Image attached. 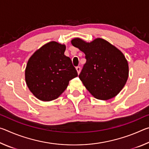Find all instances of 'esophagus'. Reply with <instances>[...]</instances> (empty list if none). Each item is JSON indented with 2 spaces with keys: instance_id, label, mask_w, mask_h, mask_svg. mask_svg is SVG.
Returning <instances> with one entry per match:
<instances>
[{
  "instance_id": "obj_1",
  "label": "esophagus",
  "mask_w": 149,
  "mask_h": 149,
  "mask_svg": "<svg viewBox=\"0 0 149 149\" xmlns=\"http://www.w3.org/2000/svg\"><path fill=\"white\" fill-rule=\"evenodd\" d=\"M76 70H77V74H79L80 71H81V68L79 66L76 67Z\"/></svg>"
}]
</instances>
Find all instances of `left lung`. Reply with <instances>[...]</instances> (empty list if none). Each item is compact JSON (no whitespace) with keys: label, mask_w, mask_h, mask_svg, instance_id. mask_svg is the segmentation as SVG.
I'll use <instances>...</instances> for the list:
<instances>
[{"label":"left lung","mask_w":149,"mask_h":149,"mask_svg":"<svg viewBox=\"0 0 149 149\" xmlns=\"http://www.w3.org/2000/svg\"><path fill=\"white\" fill-rule=\"evenodd\" d=\"M71 42L85 54L87 61L79 77L89 92L99 100L116 97L129 76L128 62L122 52L101 38L90 42L75 38Z\"/></svg>","instance_id":"obj_1"}]
</instances>
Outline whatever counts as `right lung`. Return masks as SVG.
<instances>
[{"instance_id": "obj_1", "label": "right lung", "mask_w": 149, "mask_h": 149, "mask_svg": "<svg viewBox=\"0 0 149 149\" xmlns=\"http://www.w3.org/2000/svg\"><path fill=\"white\" fill-rule=\"evenodd\" d=\"M65 45L51 41L29 58L25 70L29 89L37 99L51 101L58 98L69 81L77 76L72 60L64 55Z\"/></svg>"}]
</instances>
